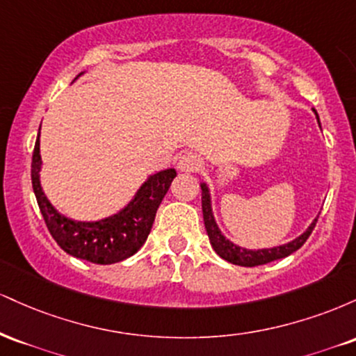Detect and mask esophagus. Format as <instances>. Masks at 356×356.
<instances>
[{
    "instance_id": "1",
    "label": "esophagus",
    "mask_w": 356,
    "mask_h": 356,
    "mask_svg": "<svg viewBox=\"0 0 356 356\" xmlns=\"http://www.w3.org/2000/svg\"><path fill=\"white\" fill-rule=\"evenodd\" d=\"M201 167H202V159L199 157L197 154L186 152L179 157L177 169L181 170V172H197Z\"/></svg>"
}]
</instances>
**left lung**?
Segmentation results:
<instances>
[{
	"instance_id": "obj_1",
	"label": "left lung",
	"mask_w": 356,
	"mask_h": 356,
	"mask_svg": "<svg viewBox=\"0 0 356 356\" xmlns=\"http://www.w3.org/2000/svg\"><path fill=\"white\" fill-rule=\"evenodd\" d=\"M316 113V112H314ZM318 124H320V117H318ZM202 189V214H204V224H206V231L207 236H209V241L214 248V251L222 257V259L229 261L232 264H238V266H246V268H252V266H259V264H268L271 261L281 259V257H286L293 252L298 251L303 244L306 243V239L309 238L314 226H316L318 218L313 220L312 226L306 229L300 238H296L291 243L283 244V246L277 248H271V249H257V251H251V249H244L236 246L234 243H231L229 239H226L222 236V232L219 231L218 224H216L214 216H212V207H211V195H209V189H207L206 184H201Z\"/></svg>"
}]
</instances>
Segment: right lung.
<instances>
[{
    "label": "right lung",
    "mask_w": 356,
    "mask_h": 356,
    "mask_svg": "<svg viewBox=\"0 0 356 356\" xmlns=\"http://www.w3.org/2000/svg\"><path fill=\"white\" fill-rule=\"evenodd\" d=\"M42 127V125H40ZM40 134L31 159V184L48 231L56 244L68 254L95 264H113L134 256L145 243L155 219V212L177 175L174 169L150 175L136 197L118 214L95 222H80L65 218L51 206L40 184Z\"/></svg>",
    "instance_id": "obj_1"
}]
</instances>
